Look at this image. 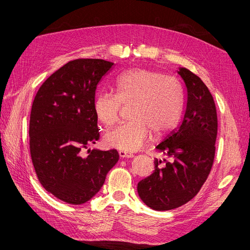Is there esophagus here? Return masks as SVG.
<instances>
[{
    "instance_id": "34e87169",
    "label": "esophagus",
    "mask_w": 250,
    "mask_h": 250,
    "mask_svg": "<svg viewBox=\"0 0 250 250\" xmlns=\"http://www.w3.org/2000/svg\"><path fill=\"white\" fill-rule=\"evenodd\" d=\"M120 157L121 158H133L134 155L133 154H129V153H126L125 151H120Z\"/></svg>"
}]
</instances>
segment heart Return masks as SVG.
Instances as JSON below:
<instances>
[{"mask_svg": "<svg viewBox=\"0 0 250 250\" xmlns=\"http://www.w3.org/2000/svg\"><path fill=\"white\" fill-rule=\"evenodd\" d=\"M114 93L96 95L93 108L104 126L113 125L122 105L129 106V122L104 136L107 146L125 152L139 150L150 133L161 136L177 124L185 102V90L177 79L145 69L130 70L118 77Z\"/></svg>", "mask_w": 250, "mask_h": 250, "instance_id": "obj_1", "label": "heart"}]
</instances>
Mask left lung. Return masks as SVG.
<instances>
[{"label": "left lung", "mask_w": 250, "mask_h": 250, "mask_svg": "<svg viewBox=\"0 0 250 250\" xmlns=\"http://www.w3.org/2000/svg\"><path fill=\"white\" fill-rule=\"evenodd\" d=\"M187 90L181 125L156 147L166 156L155 159L153 173L138 183L141 200L156 211H168L189 202L206 182L215 158L218 132L211 92L186 68L177 71Z\"/></svg>", "instance_id": "obj_1"}]
</instances>
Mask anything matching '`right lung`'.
<instances>
[{
    "label": "right lung",
    "instance_id": "1",
    "mask_svg": "<svg viewBox=\"0 0 250 250\" xmlns=\"http://www.w3.org/2000/svg\"><path fill=\"white\" fill-rule=\"evenodd\" d=\"M113 64L99 59L71 61L50 75L34 97L32 164L43 188L64 203L82 205L93 198L120 158L116 150L84 153L99 140L95 92Z\"/></svg>",
    "mask_w": 250,
    "mask_h": 250
}]
</instances>
